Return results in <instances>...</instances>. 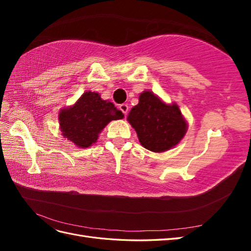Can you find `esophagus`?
Listing matches in <instances>:
<instances>
[{"mask_svg":"<svg viewBox=\"0 0 251 251\" xmlns=\"http://www.w3.org/2000/svg\"><path fill=\"white\" fill-rule=\"evenodd\" d=\"M119 109H120V111L123 112L125 115H126L127 114V111H128V105L126 104V103H121L120 105H119Z\"/></svg>","mask_w":251,"mask_h":251,"instance_id":"1","label":"esophagus"}]
</instances>
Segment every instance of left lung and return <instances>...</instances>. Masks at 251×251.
<instances>
[{
  "label": "left lung",
  "instance_id": "obj_1",
  "mask_svg": "<svg viewBox=\"0 0 251 251\" xmlns=\"http://www.w3.org/2000/svg\"><path fill=\"white\" fill-rule=\"evenodd\" d=\"M127 121L143 148L155 153L171 150L184 137L187 124L176 103L166 104L151 91H143Z\"/></svg>",
  "mask_w": 251,
  "mask_h": 251
}]
</instances>
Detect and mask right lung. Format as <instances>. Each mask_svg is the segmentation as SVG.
Masks as SVG:
<instances>
[{"label":"right lung","mask_w":251,"mask_h":251,"mask_svg":"<svg viewBox=\"0 0 251 251\" xmlns=\"http://www.w3.org/2000/svg\"><path fill=\"white\" fill-rule=\"evenodd\" d=\"M124 114L113 102L102 100L97 92L83 93L69 108L59 112V127L65 138L86 149L98 139V135L110 121L123 119Z\"/></svg>","instance_id":"add662e5"}]
</instances>
